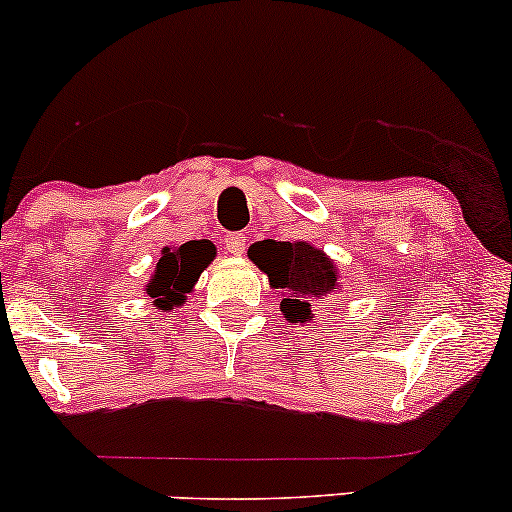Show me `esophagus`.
<instances>
[{
	"instance_id": "esophagus-1",
	"label": "esophagus",
	"mask_w": 512,
	"mask_h": 512,
	"mask_svg": "<svg viewBox=\"0 0 512 512\" xmlns=\"http://www.w3.org/2000/svg\"><path fill=\"white\" fill-rule=\"evenodd\" d=\"M245 243H248V238L243 236V233H228L226 238H223V248H226L228 255H243L245 252Z\"/></svg>"
}]
</instances>
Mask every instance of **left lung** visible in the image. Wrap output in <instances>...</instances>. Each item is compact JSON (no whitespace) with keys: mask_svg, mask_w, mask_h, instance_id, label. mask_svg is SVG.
<instances>
[{"mask_svg":"<svg viewBox=\"0 0 512 512\" xmlns=\"http://www.w3.org/2000/svg\"><path fill=\"white\" fill-rule=\"evenodd\" d=\"M248 260L281 293L279 308L289 322H310L320 298L342 291V276L332 257L305 240H257L250 245Z\"/></svg>","mask_w":512,"mask_h":512,"instance_id":"obj_1","label":"left lung"}]
</instances>
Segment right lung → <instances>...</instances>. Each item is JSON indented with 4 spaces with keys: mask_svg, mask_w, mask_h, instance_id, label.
I'll return each instance as SVG.
<instances>
[{
    "mask_svg": "<svg viewBox=\"0 0 512 512\" xmlns=\"http://www.w3.org/2000/svg\"><path fill=\"white\" fill-rule=\"evenodd\" d=\"M216 245L211 240H187L175 248H163L154 274L146 284V296L154 298L158 310H173L185 305L187 293L195 291L199 274L214 262Z\"/></svg>",
    "mask_w": 512,
    "mask_h": 512,
    "instance_id": "right-lung-1",
    "label": "right lung"
}]
</instances>
